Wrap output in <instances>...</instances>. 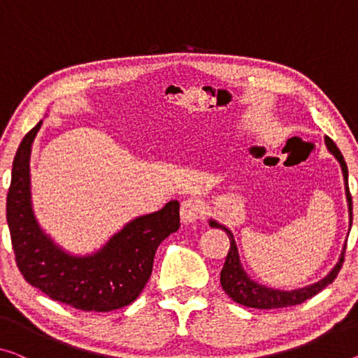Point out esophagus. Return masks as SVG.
<instances>
[{
    "label": "esophagus",
    "mask_w": 358,
    "mask_h": 358,
    "mask_svg": "<svg viewBox=\"0 0 358 358\" xmlns=\"http://www.w3.org/2000/svg\"><path fill=\"white\" fill-rule=\"evenodd\" d=\"M203 216V208L201 203L195 200V198H187L180 205V219L184 224H192L196 219H201Z\"/></svg>",
    "instance_id": "1"
}]
</instances>
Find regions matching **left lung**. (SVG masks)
<instances>
[{"mask_svg": "<svg viewBox=\"0 0 358 358\" xmlns=\"http://www.w3.org/2000/svg\"><path fill=\"white\" fill-rule=\"evenodd\" d=\"M325 144L329 153H333L334 158H336L341 164V169H343L345 198H348V206H349V219H350L349 225H352V196H350L349 182H348L349 180L348 164L344 162L343 153L339 152L336 144H334L328 136L325 137ZM210 225L216 229H222L230 240V250L227 252V257H225L224 267L221 271V285H222V289L229 294V298H232L235 302H238L241 306L252 307V309H282V307L301 304V302L310 299L312 296L320 293V291L325 287H328L329 283H333V280L338 277L341 267H343L345 245H344L343 252H341V257L336 266H334L333 271L329 272L325 278H322L320 282L309 285V287L291 289V291L267 288L264 287V285L255 282V280H251L243 271V266H241V261L238 256V248H236L232 232H230L225 225L213 221V219H210Z\"/></svg>", "mask_w": 358, "mask_h": 358, "instance_id": "obj_1", "label": "left lung"}]
</instances>
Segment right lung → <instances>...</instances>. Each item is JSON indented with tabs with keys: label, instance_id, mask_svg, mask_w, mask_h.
<instances>
[{
	"label": "right lung",
	"instance_id": "add662e5",
	"mask_svg": "<svg viewBox=\"0 0 358 358\" xmlns=\"http://www.w3.org/2000/svg\"><path fill=\"white\" fill-rule=\"evenodd\" d=\"M38 123L14 157L6 217L15 262L31 287L85 312H110L131 304L144 289L162 241L180 227L179 201L139 216L92 255L73 256L43 232L31 208L30 153Z\"/></svg>",
	"mask_w": 358,
	"mask_h": 358
}]
</instances>
